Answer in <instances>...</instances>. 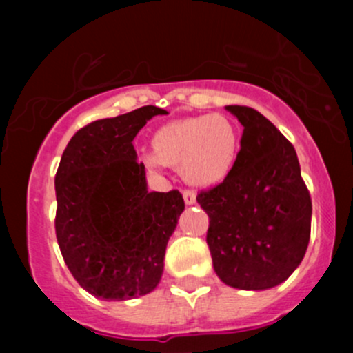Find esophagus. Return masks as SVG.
<instances>
[{"instance_id": "1", "label": "esophagus", "mask_w": 353, "mask_h": 353, "mask_svg": "<svg viewBox=\"0 0 353 353\" xmlns=\"http://www.w3.org/2000/svg\"><path fill=\"white\" fill-rule=\"evenodd\" d=\"M183 198H184V203H186V205H194V203H196V194L190 190L184 191Z\"/></svg>"}]
</instances>
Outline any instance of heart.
<instances>
[{
	"label": "heart",
	"instance_id": "heart-1",
	"mask_svg": "<svg viewBox=\"0 0 353 353\" xmlns=\"http://www.w3.org/2000/svg\"><path fill=\"white\" fill-rule=\"evenodd\" d=\"M241 138L236 124L222 114L184 117L160 126L152 137V154L145 165L179 167L186 183L199 188L216 186L232 172Z\"/></svg>",
	"mask_w": 353,
	"mask_h": 353
}]
</instances>
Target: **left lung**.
Wrapping results in <instances>:
<instances>
[{
  "instance_id": "obj_1",
  "label": "left lung",
  "mask_w": 353,
  "mask_h": 353,
  "mask_svg": "<svg viewBox=\"0 0 353 353\" xmlns=\"http://www.w3.org/2000/svg\"><path fill=\"white\" fill-rule=\"evenodd\" d=\"M244 126L223 183L196 199L210 219L206 243L225 285L266 290L301 265L311 237V194L290 141L258 110L227 105Z\"/></svg>"
}]
</instances>
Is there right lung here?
Returning a JSON list of instances; mask_svg holds the SVG:
<instances>
[{"instance_id":"right-lung-1","label":"right lung","mask_w":353,"mask_h":353,"mask_svg":"<svg viewBox=\"0 0 353 353\" xmlns=\"http://www.w3.org/2000/svg\"><path fill=\"white\" fill-rule=\"evenodd\" d=\"M155 105L99 119L78 130L56 172V237L71 275L88 294L128 301L150 294L184 212L177 190H147L133 140Z\"/></svg>"}]
</instances>
